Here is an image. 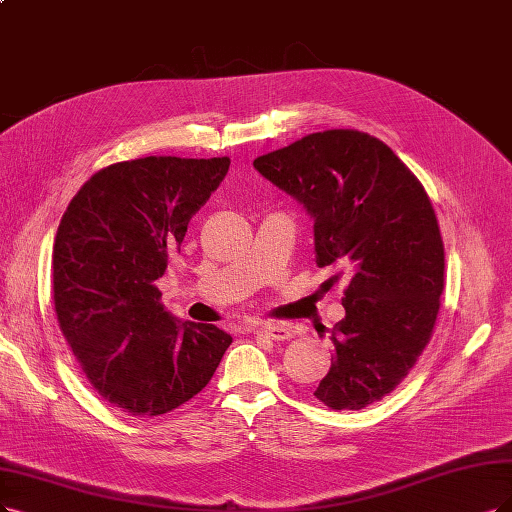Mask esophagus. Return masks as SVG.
Returning a JSON list of instances; mask_svg holds the SVG:
<instances>
[{
  "instance_id": "34e87169",
  "label": "esophagus",
  "mask_w": 512,
  "mask_h": 512,
  "mask_svg": "<svg viewBox=\"0 0 512 512\" xmlns=\"http://www.w3.org/2000/svg\"><path fill=\"white\" fill-rule=\"evenodd\" d=\"M257 335H263L272 339V342H287V339L293 337L291 329L289 327H282V325H268V327H259L255 329Z\"/></svg>"
}]
</instances>
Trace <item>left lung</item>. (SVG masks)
Segmentation results:
<instances>
[{"instance_id": "obj_1", "label": "left lung", "mask_w": 512, "mask_h": 512, "mask_svg": "<svg viewBox=\"0 0 512 512\" xmlns=\"http://www.w3.org/2000/svg\"><path fill=\"white\" fill-rule=\"evenodd\" d=\"M253 166L314 219L316 266L348 270L346 316L314 396L356 411L399 386L430 342L445 285V249L426 189L367 132L325 130Z\"/></svg>"}]
</instances>
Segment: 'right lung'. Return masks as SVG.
<instances>
[{"label":"right lung","instance_id":"add662e5","mask_svg":"<svg viewBox=\"0 0 512 512\" xmlns=\"http://www.w3.org/2000/svg\"><path fill=\"white\" fill-rule=\"evenodd\" d=\"M227 168L230 158L111 164L82 185L61 219L52 253L56 318L90 386L126 415L151 418L194 399L232 344L215 325L166 312L156 287Z\"/></svg>","mask_w":512,"mask_h":512}]
</instances>
